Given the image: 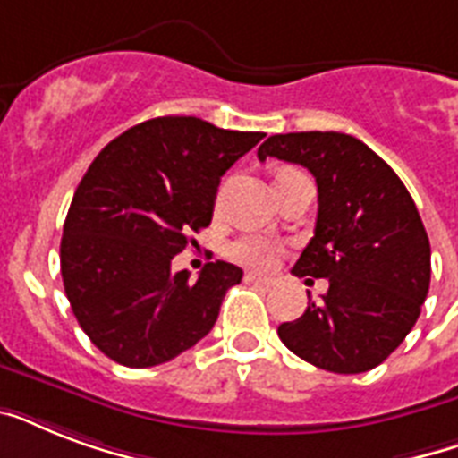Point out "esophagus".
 Listing matches in <instances>:
<instances>
[{"label":"esophagus","mask_w":458,"mask_h":458,"mask_svg":"<svg viewBox=\"0 0 458 458\" xmlns=\"http://www.w3.org/2000/svg\"><path fill=\"white\" fill-rule=\"evenodd\" d=\"M244 280H247V283H251V285H259V287H273V283H276L273 278L257 276V273H247V276H244Z\"/></svg>","instance_id":"obj_1"}]
</instances>
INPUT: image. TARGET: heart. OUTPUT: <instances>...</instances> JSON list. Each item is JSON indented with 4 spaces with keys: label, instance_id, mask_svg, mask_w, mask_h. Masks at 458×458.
<instances>
[{
    "label": "heart",
    "instance_id": "obj_1",
    "mask_svg": "<svg viewBox=\"0 0 458 458\" xmlns=\"http://www.w3.org/2000/svg\"><path fill=\"white\" fill-rule=\"evenodd\" d=\"M280 251H283V247L276 240L254 235L237 240L233 244V250H230V257L235 259L237 264L254 268V271H268L278 261Z\"/></svg>",
    "mask_w": 458,
    "mask_h": 458
}]
</instances>
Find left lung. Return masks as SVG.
<instances>
[{
  "mask_svg": "<svg viewBox=\"0 0 458 458\" xmlns=\"http://www.w3.org/2000/svg\"><path fill=\"white\" fill-rule=\"evenodd\" d=\"M311 171L318 216L293 273L327 278L278 335L293 354L330 373H363L383 363L411 333L430 287V242L399 175L361 140L344 132L271 135L259 158Z\"/></svg>",
  "mask_w": 458,
  "mask_h": 458,
  "instance_id": "1",
  "label": "left lung"
}]
</instances>
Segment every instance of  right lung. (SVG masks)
I'll use <instances>...</instances> for the list:
<instances>
[{
    "label": "right lung",
    "instance_id": "add662e5",
    "mask_svg": "<svg viewBox=\"0 0 458 458\" xmlns=\"http://www.w3.org/2000/svg\"><path fill=\"white\" fill-rule=\"evenodd\" d=\"M261 138L161 116L132 125L89 164L64 223L61 278L75 318L109 359L149 369L214 327L242 268L214 261L192 280L171 261L211 223L223 173Z\"/></svg>",
    "mask_w": 458,
    "mask_h": 458
}]
</instances>
